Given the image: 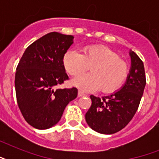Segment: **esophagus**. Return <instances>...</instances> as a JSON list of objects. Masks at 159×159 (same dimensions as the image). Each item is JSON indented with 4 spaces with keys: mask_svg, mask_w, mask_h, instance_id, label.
<instances>
[{
    "mask_svg": "<svg viewBox=\"0 0 159 159\" xmlns=\"http://www.w3.org/2000/svg\"><path fill=\"white\" fill-rule=\"evenodd\" d=\"M85 93L83 92H82V91H81V90H79V91H78V97H83V96H85Z\"/></svg>",
    "mask_w": 159,
    "mask_h": 159,
    "instance_id": "esophagus-1",
    "label": "esophagus"
}]
</instances>
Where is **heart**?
<instances>
[{
	"label": "heart",
	"instance_id": "b5f03b06",
	"mask_svg": "<svg viewBox=\"0 0 159 159\" xmlns=\"http://www.w3.org/2000/svg\"><path fill=\"white\" fill-rule=\"evenodd\" d=\"M62 62L72 77L82 74L91 67L92 72L72 80L73 85L83 91L100 88L105 93L116 92L129 75L128 63L115 51L102 45L87 46L82 53L77 50L67 51Z\"/></svg>",
	"mask_w": 159,
	"mask_h": 159
}]
</instances>
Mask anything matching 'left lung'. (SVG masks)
<instances>
[{"mask_svg": "<svg viewBox=\"0 0 159 159\" xmlns=\"http://www.w3.org/2000/svg\"><path fill=\"white\" fill-rule=\"evenodd\" d=\"M131 67L125 83L117 92L102 98L91 95L92 106L86 113L87 125L98 133L112 134L125 128L138 110L146 85L142 60L129 51Z\"/></svg>", "mask_w": 159, "mask_h": 159, "instance_id": "obj_1", "label": "left lung"}]
</instances>
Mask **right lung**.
I'll list each match as a JSON object with an SVG mask.
<instances>
[{
	"instance_id": "1",
	"label": "right lung",
	"mask_w": 159,
	"mask_h": 159,
	"mask_svg": "<svg viewBox=\"0 0 159 159\" xmlns=\"http://www.w3.org/2000/svg\"><path fill=\"white\" fill-rule=\"evenodd\" d=\"M73 38L57 32L47 34L26 48L16 67L17 103L34 128L46 129L55 125L67 105L77 97L75 87L54 88L68 79L62 59Z\"/></svg>"
}]
</instances>
